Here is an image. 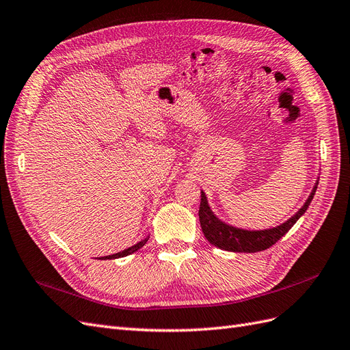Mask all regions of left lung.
Here are the masks:
<instances>
[{
	"instance_id": "left-lung-1",
	"label": "left lung",
	"mask_w": 350,
	"mask_h": 350,
	"mask_svg": "<svg viewBox=\"0 0 350 350\" xmlns=\"http://www.w3.org/2000/svg\"><path fill=\"white\" fill-rule=\"evenodd\" d=\"M315 189H317V185L312 188V193L310 194L308 200L305 201L302 208H299L298 213L292 216L289 220H286L280 226L266 229V230H243V229H237L234 226L224 224V221H220L213 215V211L210 210L206 194L201 191V201H200V210H198L200 225H201V229H203L206 239L211 243V245H215L220 250L232 251V252L264 251L270 248L271 245H274V243H276L286 234V232L296 224V220L305 213L314 198Z\"/></svg>"
}]
</instances>
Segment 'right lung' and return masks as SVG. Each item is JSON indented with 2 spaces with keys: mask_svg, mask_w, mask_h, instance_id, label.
<instances>
[{
  "mask_svg": "<svg viewBox=\"0 0 350 350\" xmlns=\"http://www.w3.org/2000/svg\"><path fill=\"white\" fill-rule=\"evenodd\" d=\"M147 239H149V238H146V239H143V241H140V242H137L135 245H133V247H130V248H126V250H124V251H121V252H116V254H112V256H107V257H102V258H103V260H113V258H121V257H125V256H130V254L135 252L137 250H140L143 245H146Z\"/></svg>",
  "mask_w": 350,
  "mask_h": 350,
  "instance_id": "add662e5",
  "label": "right lung"
}]
</instances>
